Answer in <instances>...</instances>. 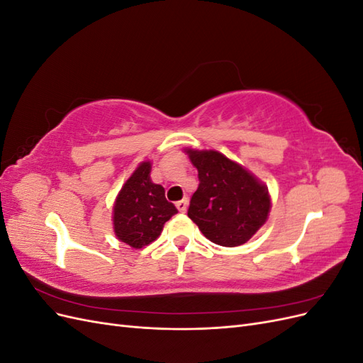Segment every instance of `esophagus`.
I'll use <instances>...</instances> for the list:
<instances>
[{
  "label": "esophagus",
  "instance_id": "34e87169",
  "mask_svg": "<svg viewBox=\"0 0 363 363\" xmlns=\"http://www.w3.org/2000/svg\"><path fill=\"white\" fill-rule=\"evenodd\" d=\"M175 206H177V208H179V212L184 213L186 211H188V200H186V199H183L182 201H179V203H177V204H175Z\"/></svg>",
  "mask_w": 363,
  "mask_h": 363
}]
</instances>
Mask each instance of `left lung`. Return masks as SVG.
I'll return each instance as SVG.
<instances>
[{"label":"left lung","instance_id":"8db88e82","mask_svg":"<svg viewBox=\"0 0 363 363\" xmlns=\"http://www.w3.org/2000/svg\"><path fill=\"white\" fill-rule=\"evenodd\" d=\"M200 184L188 216L213 244L238 247L265 225L271 211L268 186L216 150L184 148Z\"/></svg>","mask_w":363,"mask_h":363}]
</instances>
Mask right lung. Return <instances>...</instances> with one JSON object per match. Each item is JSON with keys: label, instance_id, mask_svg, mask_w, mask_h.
<instances>
[{"label": "right lung", "instance_id": "right-lung-1", "mask_svg": "<svg viewBox=\"0 0 363 363\" xmlns=\"http://www.w3.org/2000/svg\"><path fill=\"white\" fill-rule=\"evenodd\" d=\"M151 162L138 164L118 192L112 211L115 236L131 248H142L160 236L177 208L164 199L162 184L152 183Z\"/></svg>", "mask_w": 363, "mask_h": 363}]
</instances>
